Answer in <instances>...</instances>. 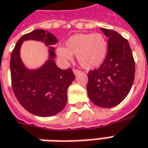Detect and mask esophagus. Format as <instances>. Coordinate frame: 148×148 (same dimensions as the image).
<instances>
[{"label": "esophagus", "instance_id": "esophagus-1", "mask_svg": "<svg viewBox=\"0 0 148 148\" xmlns=\"http://www.w3.org/2000/svg\"><path fill=\"white\" fill-rule=\"evenodd\" d=\"M73 72H74V74L75 75H78V74H80L81 73V70H78V69H74L73 70Z\"/></svg>", "mask_w": 148, "mask_h": 148}]
</instances>
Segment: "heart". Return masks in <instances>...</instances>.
I'll return each instance as SVG.
<instances>
[{
	"label": "heart",
	"instance_id": "1",
	"mask_svg": "<svg viewBox=\"0 0 148 148\" xmlns=\"http://www.w3.org/2000/svg\"><path fill=\"white\" fill-rule=\"evenodd\" d=\"M108 51V42L100 33H80L71 36L66 48L58 47L57 53L61 58L71 60L76 55L79 64L85 69H95L103 62Z\"/></svg>",
	"mask_w": 148,
	"mask_h": 148
}]
</instances>
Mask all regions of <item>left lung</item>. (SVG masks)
Masks as SVG:
<instances>
[{
  "mask_svg": "<svg viewBox=\"0 0 148 148\" xmlns=\"http://www.w3.org/2000/svg\"><path fill=\"white\" fill-rule=\"evenodd\" d=\"M108 40V53L99 68L88 72L87 93L97 106L115 107L126 97L135 74V62L128 40L116 31L101 28Z\"/></svg>",
  "mask_w": 148,
  "mask_h": 148,
  "instance_id": "8db88e82",
  "label": "left lung"
}]
</instances>
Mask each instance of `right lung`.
Wrapping results in <instances>:
<instances>
[{
	"label": "right lung",
	"instance_id": "add662e5",
	"mask_svg": "<svg viewBox=\"0 0 148 148\" xmlns=\"http://www.w3.org/2000/svg\"><path fill=\"white\" fill-rule=\"evenodd\" d=\"M27 39L40 40L51 49L50 59L39 69L28 70L21 61L20 46ZM57 42L50 32L36 29L20 37L11 53L10 76L14 95L27 112L38 116H51L65 108L67 89L75 79L72 68L62 70L54 62L53 46Z\"/></svg>",
	"mask_w": 148,
	"mask_h": 148
}]
</instances>
